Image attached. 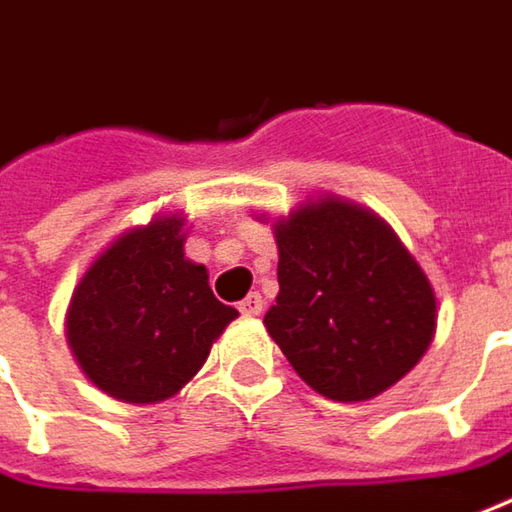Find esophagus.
<instances>
[{
	"label": "esophagus",
	"instance_id": "1",
	"mask_svg": "<svg viewBox=\"0 0 512 512\" xmlns=\"http://www.w3.org/2000/svg\"><path fill=\"white\" fill-rule=\"evenodd\" d=\"M246 318H255V315H260L263 312V298L257 295V292H252L249 298H243L240 300V306H237Z\"/></svg>",
	"mask_w": 512,
	"mask_h": 512
}]
</instances>
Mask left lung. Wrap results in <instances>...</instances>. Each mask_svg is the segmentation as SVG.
<instances>
[{"label": "left lung", "instance_id": "1", "mask_svg": "<svg viewBox=\"0 0 512 512\" xmlns=\"http://www.w3.org/2000/svg\"><path fill=\"white\" fill-rule=\"evenodd\" d=\"M272 232L280 292L263 323L295 372L344 404L398 384L433 344L438 303L392 226L352 200L318 194Z\"/></svg>", "mask_w": 512, "mask_h": 512}]
</instances>
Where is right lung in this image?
<instances>
[{
  "label": "right lung",
  "instance_id": "obj_1",
  "mask_svg": "<svg viewBox=\"0 0 512 512\" xmlns=\"http://www.w3.org/2000/svg\"><path fill=\"white\" fill-rule=\"evenodd\" d=\"M186 214L117 234L74 286L65 338L85 378L123 404H160L206 364L237 318L186 257Z\"/></svg>",
  "mask_w": 512,
  "mask_h": 512
}]
</instances>
